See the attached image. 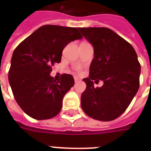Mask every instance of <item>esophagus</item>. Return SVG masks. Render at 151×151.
Instances as JSON below:
<instances>
[{
    "instance_id": "34e87169",
    "label": "esophagus",
    "mask_w": 151,
    "mask_h": 151,
    "mask_svg": "<svg viewBox=\"0 0 151 151\" xmlns=\"http://www.w3.org/2000/svg\"><path fill=\"white\" fill-rule=\"evenodd\" d=\"M74 81H75V82H78V81H79V78H77V77H75V78H74Z\"/></svg>"
}]
</instances>
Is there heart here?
<instances>
[{
    "label": "heart",
    "instance_id": "heart-1",
    "mask_svg": "<svg viewBox=\"0 0 151 151\" xmlns=\"http://www.w3.org/2000/svg\"><path fill=\"white\" fill-rule=\"evenodd\" d=\"M76 70H77L78 71H80L81 70V67H80V66H78V67L76 68Z\"/></svg>",
    "mask_w": 151,
    "mask_h": 151
}]
</instances>
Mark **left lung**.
Returning <instances> with one entry per match:
<instances>
[{"instance_id": "left-lung-1", "label": "left lung", "mask_w": 151, "mask_h": 151, "mask_svg": "<svg viewBox=\"0 0 151 151\" xmlns=\"http://www.w3.org/2000/svg\"><path fill=\"white\" fill-rule=\"evenodd\" d=\"M94 48L86 89L81 97L84 112L93 119L110 122L126 110L139 87L140 64L130 44L106 27L78 28ZM103 80L102 87L94 83Z\"/></svg>"}]
</instances>
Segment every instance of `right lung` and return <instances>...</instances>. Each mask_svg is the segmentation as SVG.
<instances>
[{
    "label": "right lung",
    "instance_id": "right-lung-1",
    "mask_svg": "<svg viewBox=\"0 0 151 151\" xmlns=\"http://www.w3.org/2000/svg\"><path fill=\"white\" fill-rule=\"evenodd\" d=\"M82 37L74 27L45 25L16 47L8 81L15 99L29 117L50 119L60 112L74 79L63 73L56 81L50 76L52 66L61 62L63 50L70 42Z\"/></svg>",
    "mask_w": 151,
    "mask_h": 151
}]
</instances>
